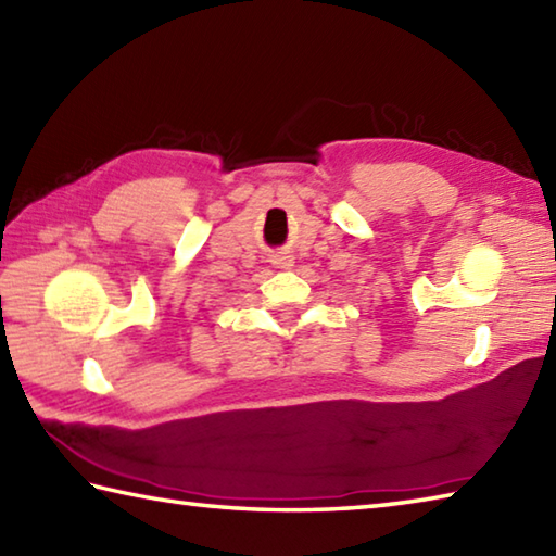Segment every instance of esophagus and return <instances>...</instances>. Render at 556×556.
Listing matches in <instances>:
<instances>
[{"instance_id":"obj_1","label":"esophagus","mask_w":556,"mask_h":556,"mask_svg":"<svg viewBox=\"0 0 556 556\" xmlns=\"http://www.w3.org/2000/svg\"><path fill=\"white\" fill-rule=\"evenodd\" d=\"M270 264L276 268H290L295 264V258L290 256V251H274V254H270Z\"/></svg>"}]
</instances>
